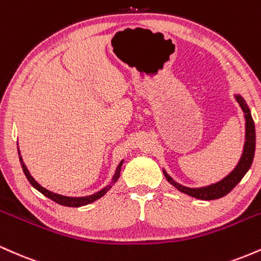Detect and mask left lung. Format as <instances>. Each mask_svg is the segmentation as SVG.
<instances>
[{"mask_svg":"<svg viewBox=\"0 0 261 261\" xmlns=\"http://www.w3.org/2000/svg\"><path fill=\"white\" fill-rule=\"evenodd\" d=\"M234 98L237 103L241 107L242 112H243L245 120L244 146L238 163H237V166L233 168V170H230L228 174L221 179V180L214 182V184L205 185V187L199 188L185 187V185L179 184V182L175 181L174 179L167 173V170L163 168V174L166 176L167 180H168L169 184H172L176 190L180 191V193H184L189 196L195 197V199L199 200L220 199V197L227 195V194H228L229 191L242 180V178L247 174L248 170H249L254 160V153H255V125H254L250 109L249 107H248V104L245 103L244 98L242 97L241 94H238V93H234Z\"/></svg>","mask_w":261,"mask_h":261,"instance_id":"8db88e82","label":"left lung"}]
</instances>
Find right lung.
Segmentation results:
<instances>
[{"label": "right lung", "instance_id": "obj_1", "mask_svg": "<svg viewBox=\"0 0 261 261\" xmlns=\"http://www.w3.org/2000/svg\"><path fill=\"white\" fill-rule=\"evenodd\" d=\"M17 148H18V154H19L20 166H22L23 172H24L27 179H28V181L31 182L32 187L37 189V190L40 191L43 195L49 197L50 200H53V201H55L56 203H60V205H62V206H68V207H81V206L88 205V203L97 201L98 199L103 197L108 193V191L112 189L113 185L115 184L116 181H118V179L120 178L121 167H122V163H124V160H121L120 163H119L118 167H116L115 173H114L110 184L107 185L106 188L101 189V190L97 191V193H94V194H92V195H87V196H65V195H61V194H56V193H54V191H50V190H47V189H45L44 187H41V185L39 184V182L35 180L34 178H33L31 172H29L28 168H27L24 162H23L22 155H20V151H19V147H18V143H17Z\"/></svg>", "mask_w": 261, "mask_h": 261}]
</instances>
